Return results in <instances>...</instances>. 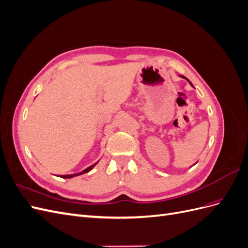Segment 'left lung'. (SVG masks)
Segmentation results:
<instances>
[{
	"mask_svg": "<svg viewBox=\"0 0 248 248\" xmlns=\"http://www.w3.org/2000/svg\"><path fill=\"white\" fill-rule=\"evenodd\" d=\"M182 78H185V79H187V78H185V77H182ZM187 80H188V79H187ZM188 81H189V80H188ZM189 84H190V85H191V82H190V81H189Z\"/></svg>",
	"mask_w": 248,
	"mask_h": 248,
	"instance_id": "left-lung-1",
	"label": "left lung"
}]
</instances>
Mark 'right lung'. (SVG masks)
Here are the masks:
<instances>
[{
    "label": "right lung",
    "instance_id": "obj_1",
    "mask_svg": "<svg viewBox=\"0 0 248 248\" xmlns=\"http://www.w3.org/2000/svg\"><path fill=\"white\" fill-rule=\"evenodd\" d=\"M96 166V163L95 164H93V166H91V167H89V168H87L85 170H82V171H80V172H78V174H72V175H61L60 177L61 178H67V179H69V178H72V177H76V176H79V175H81V174H85V172H88V171H90L94 167Z\"/></svg>",
    "mask_w": 248,
    "mask_h": 248
}]
</instances>
